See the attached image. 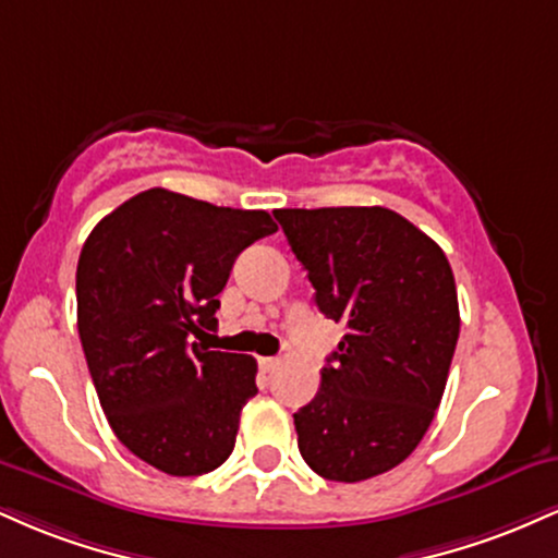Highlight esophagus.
Here are the masks:
<instances>
[{
    "mask_svg": "<svg viewBox=\"0 0 558 558\" xmlns=\"http://www.w3.org/2000/svg\"><path fill=\"white\" fill-rule=\"evenodd\" d=\"M259 367H262V373H275V369L280 367V360L278 356H262Z\"/></svg>",
    "mask_w": 558,
    "mask_h": 558,
    "instance_id": "obj_1",
    "label": "esophagus"
}]
</instances>
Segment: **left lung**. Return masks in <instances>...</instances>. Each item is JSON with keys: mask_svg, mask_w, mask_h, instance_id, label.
Returning a JSON list of instances; mask_svg holds the SVG:
<instances>
[{"mask_svg": "<svg viewBox=\"0 0 558 558\" xmlns=\"http://www.w3.org/2000/svg\"><path fill=\"white\" fill-rule=\"evenodd\" d=\"M315 304L345 325L323 386L293 414L319 477L360 483L401 464L427 433L459 338L451 265L386 207L275 209Z\"/></svg>", "mask_w": 558, "mask_h": 558, "instance_id": "1", "label": "left lung"}]
</instances>
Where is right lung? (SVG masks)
<instances>
[{
	"label": "right lung",
	"mask_w": 558,
	"mask_h": 558,
	"mask_svg": "<svg viewBox=\"0 0 558 558\" xmlns=\"http://www.w3.org/2000/svg\"><path fill=\"white\" fill-rule=\"evenodd\" d=\"M275 230L262 209L149 189L83 243L75 299L88 373L120 444L159 472L204 475L233 451L257 360L191 338L217 325L235 257Z\"/></svg>",
	"instance_id": "add662e5"
}]
</instances>
